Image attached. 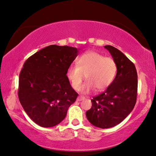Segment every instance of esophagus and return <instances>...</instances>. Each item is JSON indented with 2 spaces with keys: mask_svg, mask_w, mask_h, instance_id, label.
<instances>
[{
  "mask_svg": "<svg viewBox=\"0 0 156 156\" xmlns=\"http://www.w3.org/2000/svg\"><path fill=\"white\" fill-rule=\"evenodd\" d=\"M85 99V98H84V97H83V96H79L78 98H77V99H76V100L79 101H80L81 100H83V99Z\"/></svg>",
  "mask_w": 156,
  "mask_h": 156,
  "instance_id": "esophagus-1",
  "label": "esophagus"
}]
</instances>
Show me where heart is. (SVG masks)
Masks as SVG:
<instances>
[{
	"instance_id": "obj_1",
	"label": "heart",
	"mask_w": 156,
	"mask_h": 156,
	"mask_svg": "<svg viewBox=\"0 0 156 156\" xmlns=\"http://www.w3.org/2000/svg\"><path fill=\"white\" fill-rule=\"evenodd\" d=\"M76 66L68 68L66 76L75 90L80 88L86 78L88 81L83 84L81 90L88 93L94 88L104 90L111 86L115 78L117 66L113 58L105 57L95 51H88L76 58Z\"/></svg>"
}]
</instances>
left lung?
I'll list each match as a JSON object with an SVG mask.
<instances>
[{
    "label": "left lung",
    "instance_id": "8db88e82",
    "mask_svg": "<svg viewBox=\"0 0 156 156\" xmlns=\"http://www.w3.org/2000/svg\"><path fill=\"white\" fill-rule=\"evenodd\" d=\"M104 48L115 61L117 74L111 86L92 99V107L86 115L93 126L108 129L123 121L136 105L137 74L133 63L121 51L111 45Z\"/></svg>",
    "mask_w": 156,
    "mask_h": 156
}]
</instances>
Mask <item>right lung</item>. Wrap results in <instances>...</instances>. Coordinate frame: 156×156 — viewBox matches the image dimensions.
<instances>
[{
  "label": "right lung",
  "mask_w": 156,
  "mask_h": 156,
  "mask_svg": "<svg viewBox=\"0 0 156 156\" xmlns=\"http://www.w3.org/2000/svg\"><path fill=\"white\" fill-rule=\"evenodd\" d=\"M76 48L51 45L25 61L19 75L18 95L25 113L42 127L62 122L78 94L66 72L78 55Z\"/></svg>",
  "instance_id": "obj_1"
}]
</instances>
